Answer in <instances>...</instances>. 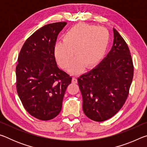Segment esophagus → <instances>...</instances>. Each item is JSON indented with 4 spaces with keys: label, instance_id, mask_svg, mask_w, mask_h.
Returning <instances> with one entry per match:
<instances>
[{
    "label": "esophagus",
    "instance_id": "34e87169",
    "mask_svg": "<svg viewBox=\"0 0 147 147\" xmlns=\"http://www.w3.org/2000/svg\"><path fill=\"white\" fill-rule=\"evenodd\" d=\"M72 82L74 83V84H76L77 82H78L77 78H75V77H74V78H73V79H72Z\"/></svg>",
    "mask_w": 147,
    "mask_h": 147
}]
</instances>
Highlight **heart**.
I'll list each match as a JSON object with an SVG mask.
<instances>
[{
  "label": "heart",
  "mask_w": 147,
  "mask_h": 147,
  "mask_svg": "<svg viewBox=\"0 0 147 147\" xmlns=\"http://www.w3.org/2000/svg\"><path fill=\"white\" fill-rule=\"evenodd\" d=\"M109 41L108 31L104 27L77 24L63 35V41L54 46V56L59 65L72 74L82 73L86 67L93 68L100 63Z\"/></svg>",
  "instance_id": "b5f03b06"
}]
</instances>
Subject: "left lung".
<instances>
[{"mask_svg": "<svg viewBox=\"0 0 147 147\" xmlns=\"http://www.w3.org/2000/svg\"><path fill=\"white\" fill-rule=\"evenodd\" d=\"M111 49L102 61L78 78L83 111L91 120L102 122L120 110L128 95L134 66L127 44L115 28Z\"/></svg>", "mask_w": 147, "mask_h": 147, "instance_id": "1", "label": "left lung"}]
</instances>
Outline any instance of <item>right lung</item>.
<instances>
[{
  "instance_id": "right-lung-1",
  "label": "right lung",
  "mask_w": 147,
  "mask_h": 147,
  "mask_svg": "<svg viewBox=\"0 0 147 147\" xmlns=\"http://www.w3.org/2000/svg\"><path fill=\"white\" fill-rule=\"evenodd\" d=\"M65 22L41 27L27 39L16 67L17 91L26 110L39 120L53 119L61 111L72 77L57 65L54 46Z\"/></svg>"
}]
</instances>
